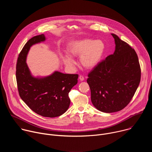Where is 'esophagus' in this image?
Returning <instances> with one entry per match:
<instances>
[{"label": "esophagus", "instance_id": "esophagus-1", "mask_svg": "<svg viewBox=\"0 0 152 152\" xmlns=\"http://www.w3.org/2000/svg\"><path fill=\"white\" fill-rule=\"evenodd\" d=\"M79 80H80V81H83V80H84V77H83V76H82V75H80L79 77Z\"/></svg>", "mask_w": 152, "mask_h": 152}]
</instances>
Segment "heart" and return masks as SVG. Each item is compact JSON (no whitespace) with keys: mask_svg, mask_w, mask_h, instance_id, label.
Instances as JSON below:
<instances>
[{"mask_svg":"<svg viewBox=\"0 0 152 152\" xmlns=\"http://www.w3.org/2000/svg\"><path fill=\"white\" fill-rule=\"evenodd\" d=\"M105 45L100 39H82L70 42L68 45L69 54H62L61 59L69 67H73L75 61L72 56H80V62L86 69H93L102 61L105 52Z\"/></svg>","mask_w":152,"mask_h":152,"instance_id":"heart-1","label":"heart"}]
</instances>
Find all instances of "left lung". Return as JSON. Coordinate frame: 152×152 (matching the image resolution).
Segmentation results:
<instances>
[{"instance_id": "obj_1", "label": "left lung", "mask_w": 152, "mask_h": 152, "mask_svg": "<svg viewBox=\"0 0 152 152\" xmlns=\"http://www.w3.org/2000/svg\"><path fill=\"white\" fill-rule=\"evenodd\" d=\"M114 38V53L88 74L87 83L94 106L106 113L123 110L131 102L141 80V68L135 50L119 37Z\"/></svg>"}]
</instances>
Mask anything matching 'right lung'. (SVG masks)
Wrapping results in <instances>:
<instances>
[{"instance_id": "right-lung-1", "label": "right lung", "mask_w": 152, "mask_h": 152, "mask_svg": "<svg viewBox=\"0 0 152 152\" xmlns=\"http://www.w3.org/2000/svg\"><path fill=\"white\" fill-rule=\"evenodd\" d=\"M44 34L31 38L18 55L16 66V79L19 95L31 109L45 117L61 115L69 107V93L77 83L78 75L64 74L55 71L47 76H34L26 64L31 48L44 42Z\"/></svg>"}]
</instances>
